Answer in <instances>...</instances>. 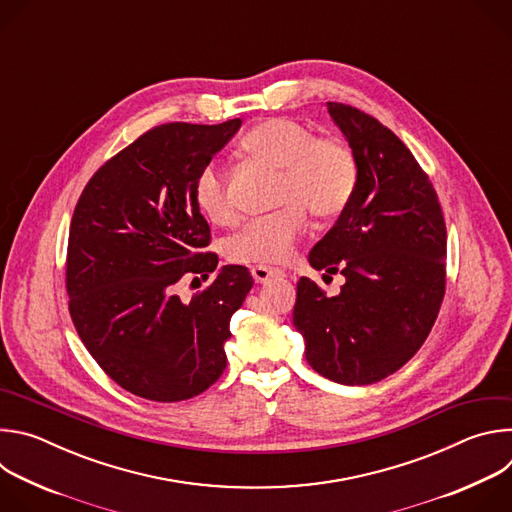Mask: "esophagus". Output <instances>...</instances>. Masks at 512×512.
I'll use <instances>...</instances> for the list:
<instances>
[{
    "label": "esophagus",
    "instance_id": "34e87169",
    "mask_svg": "<svg viewBox=\"0 0 512 512\" xmlns=\"http://www.w3.org/2000/svg\"><path fill=\"white\" fill-rule=\"evenodd\" d=\"M251 275L257 283H267L271 281L273 277H281L283 271L281 269H275V267H265V265H257L251 269Z\"/></svg>",
    "mask_w": 512,
    "mask_h": 512
}]
</instances>
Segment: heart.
Instances as JSON below:
<instances>
[{"instance_id":"1","label":"heart","mask_w":512,"mask_h":512,"mask_svg":"<svg viewBox=\"0 0 512 512\" xmlns=\"http://www.w3.org/2000/svg\"><path fill=\"white\" fill-rule=\"evenodd\" d=\"M243 150L281 172L275 214L253 218L229 241V257L241 263L275 265L294 257L308 231L310 210L320 221L346 210L358 188V160L348 145L330 135H314L310 127L285 117L257 123L245 137ZM194 202L214 225H231L237 206L223 170L208 164L194 180Z\"/></svg>"}]
</instances>
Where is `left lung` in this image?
<instances>
[{
    "label": "left lung",
    "mask_w": 512,
    "mask_h": 512,
    "mask_svg": "<svg viewBox=\"0 0 512 512\" xmlns=\"http://www.w3.org/2000/svg\"><path fill=\"white\" fill-rule=\"evenodd\" d=\"M328 113L360 178L308 259L346 281L328 298L302 277L294 326L316 373L340 385H371L399 371L431 332L446 294L448 233L435 188L407 145L356 107L328 103Z\"/></svg>",
    "instance_id": "left-lung-1"
}]
</instances>
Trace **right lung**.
Here are the masks:
<instances>
[{"label":"right lung","instance_id":"right-lung-1","mask_svg":"<svg viewBox=\"0 0 512 512\" xmlns=\"http://www.w3.org/2000/svg\"><path fill=\"white\" fill-rule=\"evenodd\" d=\"M166 123L139 135L87 182L70 221L66 294L72 324L99 367L125 391L176 403L206 391L227 367L231 318L253 277L218 265L194 180L239 131ZM217 277L186 305L184 276Z\"/></svg>","mask_w":512,"mask_h":512}]
</instances>
